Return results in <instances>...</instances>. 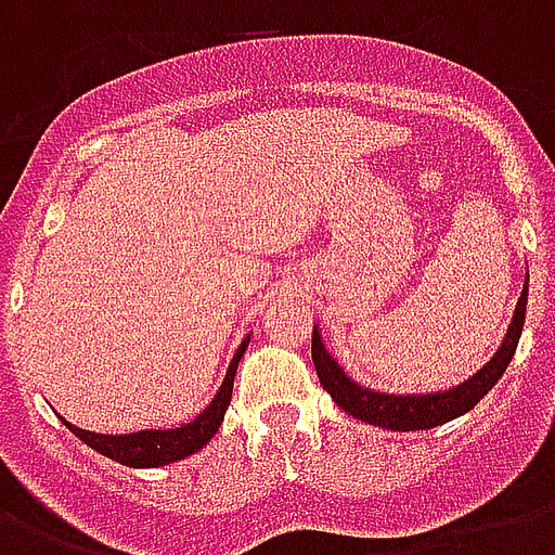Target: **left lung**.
<instances>
[{
	"instance_id": "left-lung-1",
	"label": "left lung",
	"mask_w": 555,
	"mask_h": 555,
	"mask_svg": "<svg viewBox=\"0 0 555 555\" xmlns=\"http://www.w3.org/2000/svg\"><path fill=\"white\" fill-rule=\"evenodd\" d=\"M525 313L527 287L521 291V299H518L513 322H509L507 337H504L501 348L495 351V357L478 374L464 379L461 386L449 388V391H435V395H379V391L357 386L354 379L346 377V371L339 369L337 360L325 351L317 328H313L311 339L313 369H317V377H320L322 388L334 397V403L339 409H346L357 421L395 431L435 429L440 423L455 421L464 412L475 409V405L481 403V397L499 383V377L507 371L509 360L516 354L518 337H521V328H525Z\"/></svg>"
}]
</instances>
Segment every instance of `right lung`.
Instances as JSON below:
<instances>
[{"mask_svg": "<svg viewBox=\"0 0 555 555\" xmlns=\"http://www.w3.org/2000/svg\"><path fill=\"white\" fill-rule=\"evenodd\" d=\"M247 343L250 337L244 339L238 351H235L233 363L227 369V377L218 388V395L212 397V403L204 409V412L195 417L192 423H184L178 429H146V431H132V435H98V431H86L74 423L63 421L68 429L89 443L91 449H98L100 455L112 457L117 464L134 466V469H146V466H164L172 464V461H181L186 455H195L198 449H204L209 443V438L216 435L221 421H224L227 405H230V397H233V379L235 369H238V360L247 351Z\"/></svg>", "mask_w": 555, "mask_h": 555, "instance_id": "obj_1", "label": "right lung"}]
</instances>
